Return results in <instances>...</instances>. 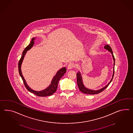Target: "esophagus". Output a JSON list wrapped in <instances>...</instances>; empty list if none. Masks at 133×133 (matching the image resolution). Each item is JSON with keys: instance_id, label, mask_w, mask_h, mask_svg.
<instances>
[{"instance_id": "esophagus-1", "label": "esophagus", "mask_w": 133, "mask_h": 133, "mask_svg": "<svg viewBox=\"0 0 133 133\" xmlns=\"http://www.w3.org/2000/svg\"><path fill=\"white\" fill-rule=\"evenodd\" d=\"M74 66H75L73 63H69L67 66V69H68V70H71L74 67Z\"/></svg>"}]
</instances>
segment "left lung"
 I'll return each instance as SVG.
<instances>
[{
  "label": "left lung",
  "instance_id": "obj_1",
  "mask_svg": "<svg viewBox=\"0 0 133 133\" xmlns=\"http://www.w3.org/2000/svg\"><path fill=\"white\" fill-rule=\"evenodd\" d=\"M104 48L107 49L109 52L111 53V54H112V58L114 59V72H113V75H112V78L110 80V82L108 83V84L106 85L105 87H104V88H101L99 90H91L90 89H88L87 88H85L84 87L83 82V80H82V76H81V73L80 71H79L76 74V75H77V85H78V87L79 89V90L81 91L82 93H84V94H90V95H94V94H97L98 93H100L101 92H102L104 90H105L106 88L109 86V85L110 84L112 80V79L114 77V65H115V58L114 57V54L113 52L112 51V49H111L110 46L108 45H106L104 46Z\"/></svg>",
  "mask_w": 133,
  "mask_h": 133
}]
</instances>
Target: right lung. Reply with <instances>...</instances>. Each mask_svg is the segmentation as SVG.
I'll list each match as a JSON object with an SVG mask.
<instances>
[{
	"mask_svg": "<svg viewBox=\"0 0 133 133\" xmlns=\"http://www.w3.org/2000/svg\"><path fill=\"white\" fill-rule=\"evenodd\" d=\"M36 37H34L32 39L31 43H30L29 45L26 47L24 50H23V55L22 57L20 58L19 63H18V69H19V72L21 77L22 78V80L26 88V89L30 92L31 93H32L33 94H35L37 96L39 97H45V96H51L55 93L57 90V89L58 88V82L60 79L62 78V77L64 75V74L66 72V67L61 69L57 71L56 75L54 76V77L52 79V81L51 84L49 85L46 88L43 90L40 91H37L34 90L32 89H31L29 87L27 84L26 81L25 80L23 76L22 71H21V65L23 62V59L24 58V57L26 54V53L28 50H29L30 49H31L32 46L34 45V40H35Z\"/></svg>",
	"mask_w": 133,
	"mask_h": 133,
	"instance_id": "obj_1",
	"label": "right lung"
}]
</instances>
